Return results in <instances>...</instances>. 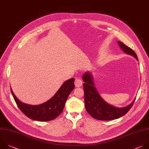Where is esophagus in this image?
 Listing matches in <instances>:
<instances>
[{
	"label": "esophagus",
	"mask_w": 149,
	"mask_h": 149,
	"mask_svg": "<svg viewBox=\"0 0 149 149\" xmlns=\"http://www.w3.org/2000/svg\"><path fill=\"white\" fill-rule=\"evenodd\" d=\"M75 85L76 87H80L82 85V82L79 78H76L75 80Z\"/></svg>",
	"instance_id": "esophagus-1"
}]
</instances>
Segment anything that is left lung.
Here are the masks:
<instances>
[{"label":"left lung","mask_w":149,"mask_h":149,"mask_svg":"<svg viewBox=\"0 0 149 149\" xmlns=\"http://www.w3.org/2000/svg\"><path fill=\"white\" fill-rule=\"evenodd\" d=\"M119 47L126 54L133 56L138 60L137 56L132 48L118 41ZM84 82L83 84L84 91L85 107L87 112L93 118L101 120H111L118 119L124 116L133 105L136 98L132 102L123 108H116L107 104L99 94L95 87L94 82L90 72H86L82 76Z\"/></svg>","instance_id":"left-lung-1"}]
</instances>
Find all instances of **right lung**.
Here are the masks:
<instances>
[{
  "label": "right lung",
  "instance_id": "obj_1",
  "mask_svg": "<svg viewBox=\"0 0 149 149\" xmlns=\"http://www.w3.org/2000/svg\"><path fill=\"white\" fill-rule=\"evenodd\" d=\"M74 78L65 81L56 94L47 102L38 105H30L20 101L10 90L20 110L28 118L34 120L47 122L58 117L63 111L67 98L74 89Z\"/></svg>",
  "mask_w": 149,
  "mask_h": 149
}]
</instances>
